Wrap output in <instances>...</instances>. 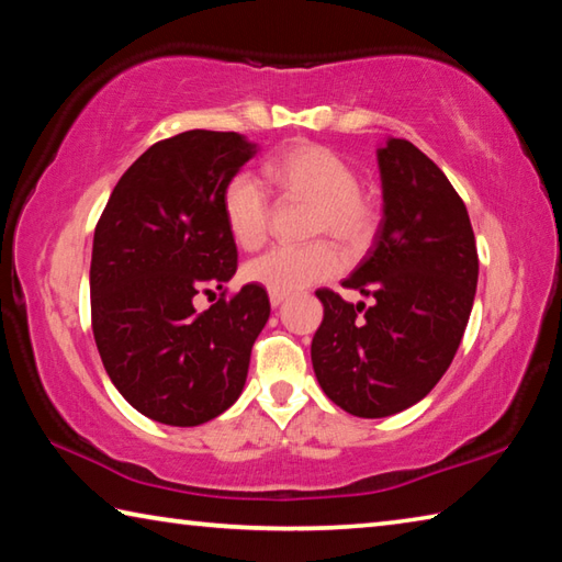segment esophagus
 I'll return each mask as SVG.
<instances>
[{
	"label": "esophagus",
	"instance_id": "obj_1",
	"mask_svg": "<svg viewBox=\"0 0 562 562\" xmlns=\"http://www.w3.org/2000/svg\"><path fill=\"white\" fill-rule=\"evenodd\" d=\"M284 297H288V294H282V292H270V304H272V307H280V304L284 302Z\"/></svg>",
	"mask_w": 562,
	"mask_h": 562
}]
</instances>
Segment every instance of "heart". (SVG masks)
<instances>
[{"instance_id": "heart-1", "label": "heart", "mask_w": 562, "mask_h": 562, "mask_svg": "<svg viewBox=\"0 0 562 562\" xmlns=\"http://www.w3.org/2000/svg\"><path fill=\"white\" fill-rule=\"evenodd\" d=\"M262 178L282 195L315 203L312 235H331L349 250L364 247L376 231V207L359 190V178L345 158L327 146L297 144L262 166ZM225 225L245 250H258L268 237L270 203L260 180L237 173L223 190ZM341 255L329 243L280 245L243 268L247 282L270 292H294L329 280Z\"/></svg>"}]
</instances>
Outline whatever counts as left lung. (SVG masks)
Listing matches in <instances>:
<instances>
[{"mask_svg":"<svg viewBox=\"0 0 562 562\" xmlns=\"http://www.w3.org/2000/svg\"><path fill=\"white\" fill-rule=\"evenodd\" d=\"M384 215L372 250L341 282L351 304L317 290L325 317L312 367L331 402L351 416L404 412L431 392L469 325L479 252L463 201L443 170L404 138L376 148Z\"/></svg>","mask_w":562,"mask_h":562,"instance_id":"obj_1","label":"left lung"}]
</instances>
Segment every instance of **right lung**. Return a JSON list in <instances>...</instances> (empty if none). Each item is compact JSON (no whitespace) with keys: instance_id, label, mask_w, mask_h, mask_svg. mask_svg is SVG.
Segmentation results:
<instances>
[{"instance_id":"obj_1","label":"right lung","mask_w":562,"mask_h":562,"mask_svg":"<svg viewBox=\"0 0 562 562\" xmlns=\"http://www.w3.org/2000/svg\"><path fill=\"white\" fill-rule=\"evenodd\" d=\"M255 154L233 131L158 140L121 176L93 233V339L113 386L158 424H205L243 394L268 292L245 284L205 312L193 297L237 270L223 190Z\"/></svg>"}]
</instances>
